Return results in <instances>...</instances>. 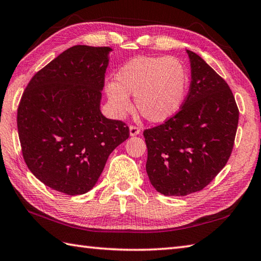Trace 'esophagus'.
Segmentation results:
<instances>
[{
    "label": "esophagus",
    "instance_id": "34e87169",
    "mask_svg": "<svg viewBox=\"0 0 261 261\" xmlns=\"http://www.w3.org/2000/svg\"><path fill=\"white\" fill-rule=\"evenodd\" d=\"M140 127L137 126V125H130V136L131 137H135L138 136L140 134Z\"/></svg>",
    "mask_w": 261,
    "mask_h": 261
}]
</instances>
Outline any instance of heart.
I'll return each instance as SVG.
<instances>
[{"label": "heart", "mask_w": 261, "mask_h": 261, "mask_svg": "<svg viewBox=\"0 0 261 261\" xmlns=\"http://www.w3.org/2000/svg\"><path fill=\"white\" fill-rule=\"evenodd\" d=\"M114 83L106 86V95L114 113L123 116L131 110L129 96L135 97L139 113L150 122H164L174 115L186 97L188 73L173 56H140L117 71Z\"/></svg>", "instance_id": "b5f03b06"}]
</instances>
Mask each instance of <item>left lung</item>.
Segmentation results:
<instances>
[{"label":"left lung","mask_w":261,"mask_h":261,"mask_svg":"<svg viewBox=\"0 0 261 261\" xmlns=\"http://www.w3.org/2000/svg\"><path fill=\"white\" fill-rule=\"evenodd\" d=\"M187 53L191 84L181 110L144 131L147 174L164 196H187L207 187L226 165L239 123L226 81L198 54Z\"/></svg>","instance_id":"left-lung-1"}]
</instances>
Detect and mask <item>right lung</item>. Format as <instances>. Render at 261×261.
Returning a JSON list of instances; mask_svg holds the SVG:
<instances>
[{
  "instance_id": "obj_1",
  "label": "right lung",
  "mask_w": 261,
  "mask_h": 261,
  "mask_svg": "<svg viewBox=\"0 0 261 261\" xmlns=\"http://www.w3.org/2000/svg\"><path fill=\"white\" fill-rule=\"evenodd\" d=\"M110 47L76 45L36 73L18 107L23 160L53 190L69 196L93 189L129 126L101 114Z\"/></svg>"
}]
</instances>
